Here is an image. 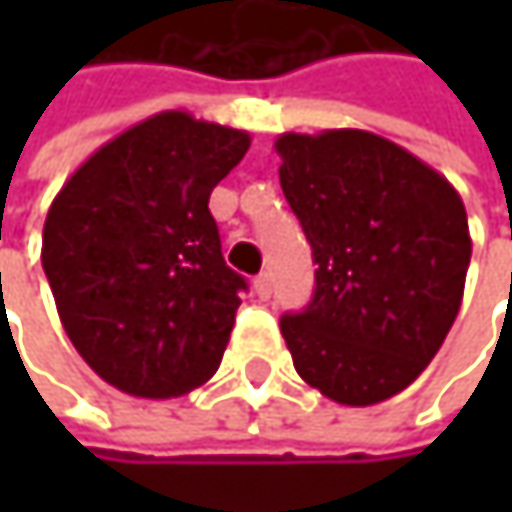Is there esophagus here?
Returning <instances> with one entry per match:
<instances>
[{"instance_id": "1", "label": "esophagus", "mask_w": 512, "mask_h": 512, "mask_svg": "<svg viewBox=\"0 0 512 512\" xmlns=\"http://www.w3.org/2000/svg\"><path fill=\"white\" fill-rule=\"evenodd\" d=\"M255 293L257 299H269V296H272V278H269V272H260V275H257Z\"/></svg>"}]
</instances>
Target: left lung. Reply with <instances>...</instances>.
<instances>
[{"label": "left lung", "mask_w": 512, "mask_h": 512, "mask_svg": "<svg viewBox=\"0 0 512 512\" xmlns=\"http://www.w3.org/2000/svg\"><path fill=\"white\" fill-rule=\"evenodd\" d=\"M281 189L314 255V299L281 317L296 373L344 406H373L433 361L471 260L460 192L367 130L284 133Z\"/></svg>", "instance_id": "left-lung-1"}]
</instances>
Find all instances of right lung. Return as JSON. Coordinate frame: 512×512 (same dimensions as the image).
<instances>
[{
    "instance_id": "1",
    "label": "right lung",
    "mask_w": 512,
    "mask_h": 512,
    "mask_svg": "<svg viewBox=\"0 0 512 512\" xmlns=\"http://www.w3.org/2000/svg\"><path fill=\"white\" fill-rule=\"evenodd\" d=\"M249 145L246 130L159 112L55 195L41 263L70 344L109 385L165 400L216 373L246 278L207 204Z\"/></svg>"
}]
</instances>
